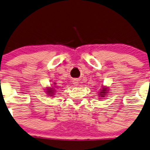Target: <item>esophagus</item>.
Wrapping results in <instances>:
<instances>
[{
	"label": "esophagus",
	"instance_id": "esophagus-1",
	"mask_svg": "<svg viewBox=\"0 0 150 150\" xmlns=\"http://www.w3.org/2000/svg\"><path fill=\"white\" fill-rule=\"evenodd\" d=\"M73 84L75 86L78 85V81H77V80H75H75L73 81Z\"/></svg>",
	"mask_w": 150,
	"mask_h": 150
}]
</instances>
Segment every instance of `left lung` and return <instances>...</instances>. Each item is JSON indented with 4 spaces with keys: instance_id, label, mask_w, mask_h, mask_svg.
<instances>
[{
    "instance_id": "1",
    "label": "left lung",
    "mask_w": 150,
    "mask_h": 150,
    "mask_svg": "<svg viewBox=\"0 0 150 150\" xmlns=\"http://www.w3.org/2000/svg\"><path fill=\"white\" fill-rule=\"evenodd\" d=\"M107 92H108V88L107 87H102V88L100 90V92H99V94H98L99 97H101L100 99H103V97H105V95H106V94H107Z\"/></svg>"
}]
</instances>
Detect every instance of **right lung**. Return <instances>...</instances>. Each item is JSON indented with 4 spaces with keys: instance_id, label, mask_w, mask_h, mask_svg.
Masks as SVG:
<instances>
[{
    "instance_id": "1",
    "label": "right lung",
    "mask_w": 150,
    "mask_h": 150,
    "mask_svg": "<svg viewBox=\"0 0 150 150\" xmlns=\"http://www.w3.org/2000/svg\"><path fill=\"white\" fill-rule=\"evenodd\" d=\"M53 87H55V86H53ZM54 89L55 88H53V86H52V88H47V93L49 95L51 96V97H52V95H54V94H55L54 92L55 91Z\"/></svg>"
}]
</instances>
